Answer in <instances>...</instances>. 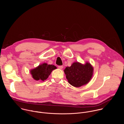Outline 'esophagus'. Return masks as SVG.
<instances>
[{
	"label": "esophagus",
	"instance_id": "obj_1",
	"mask_svg": "<svg viewBox=\"0 0 124 124\" xmlns=\"http://www.w3.org/2000/svg\"><path fill=\"white\" fill-rule=\"evenodd\" d=\"M58 68H59V69H63V66H58Z\"/></svg>",
	"mask_w": 124,
	"mask_h": 124
}]
</instances>
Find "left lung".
Masks as SVG:
<instances>
[{
    "label": "left lung",
    "mask_w": 124,
    "mask_h": 124,
    "mask_svg": "<svg viewBox=\"0 0 124 124\" xmlns=\"http://www.w3.org/2000/svg\"><path fill=\"white\" fill-rule=\"evenodd\" d=\"M93 68L89 63L82 65L74 63L70 67H67L64 73L68 82L73 86L80 87L87 84L92 78Z\"/></svg>",
    "instance_id": "obj_1"
}]
</instances>
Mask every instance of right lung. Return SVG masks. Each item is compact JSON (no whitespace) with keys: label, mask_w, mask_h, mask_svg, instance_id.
Instances as JSON below:
<instances>
[{"label":"right lung","mask_w":124,"mask_h":124,"mask_svg":"<svg viewBox=\"0 0 124 124\" xmlns=\"http://www.w3.org/2000/svg\"><path fill=\"white\" fill-rule=\"evenodd\" d=\"M55 69H56V67L54 65H47L46 63H44L36 68L32 70L30 72L34 79L44 81L48 78L52 70Z\"/></svg>","instance_id":"right-lung-1"}]
</instances>
